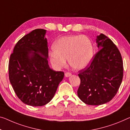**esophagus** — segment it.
<instances>
[{"label":"esophagus","mask_w":130,"mask_h":130,"mask_svg":"<svg viewBox=\"0 0 130 130\" xmlns=\"http://www.w3.org/2000/svg\"><path fill=\"white\" fill-rule=\"evenodd\" d=\"M71 75H72V74L70 73V72H66V73H65V76L66 77L71 76Z\"/></svg>","instance_id":"obj_1"}]
</instances>
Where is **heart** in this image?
<instances>
[{
    "instance_id": "obj_1",
    "label": "heart",
    "mask_w": 130,
    "mask_h": 130,
    "mask_svg": "<svg viewBox=\"0 0 130 130\" xmlns=\"http://www.w3.org/2000/svg\"><path fill=\"white\" fill-rule=\"evenodd\" d=\"M53 52L49 55L50 62L56 69L64 66L68 60L73 69L81 70L89 64L93 56L91 40L84 35L65 36L53 45Z\"/></svg>"
}]
</instances>
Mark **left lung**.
I'll list each match as a JSON object with an SVG mask.
<instances>
[{
	"label": "left lung",
	"instance_id": "left-lung-1",
	"mask_svg": "<svg viewBox=\"0 0 130 130\" xmlns=\"http://www.w3.org/2000/svg\"><path fill=\"white\" fill-rule=\"evenodd\" d=\"M96 43L100 50L91 63L78 71L81 83L77 94L89 105L110 101L116 95L123 77V60L116 45L103 34L98 36Z\"/></svg>",
	"mask_w": 130,
	"mask_h": 130
}]
</instances>
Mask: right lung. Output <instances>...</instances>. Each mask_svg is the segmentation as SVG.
Wrapping results in <instances>:
<instances>
[{"instance_id":"1","label":"right lung","mask_w":130,"mask_h":130,"mask_svg":"<svg viewBox=\"0 0 130 130\" xmlns=\"http://www.w3.org/2000/svg\"><path fill=\"white\" fill-rule=\"evenodd\" d=\"M45 29H36L15 44L9 63V76L17 97L32 106H42L53 98L64 75L48 64Z\"/></svg>"}]
</instances>
